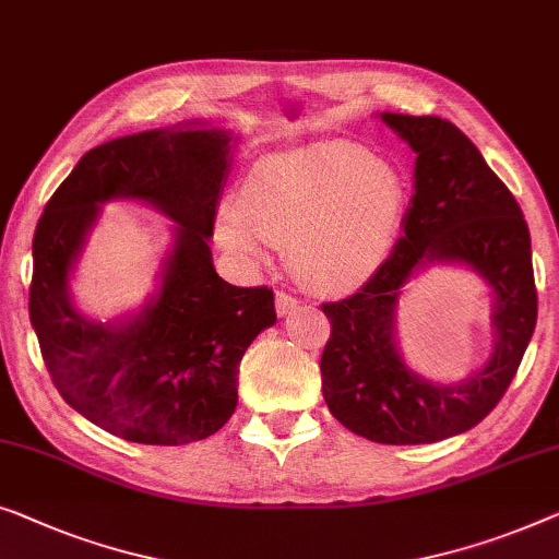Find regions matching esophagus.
<instances>
[{"mask_svg": "<svg viewBox=\"0 0 559 559\" xmlns=\"http://www.w3.org/2000/svg\"><path fill=\"white\" fill-rule=\"evenodd\" d=\"M274 302H277V312L280 314H289L297 307V297L285 293V289H280V293L274 295Z\"/></svg>", "mask_w": 559, "mask_h": 559, "instance_id": "esophagus-1", "label": "esophagus"}]
</instances>
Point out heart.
Here are the masks:
<instances>
[{
  "instance_id": "obj_1",
  "label": "heart",
  "mask_w": 559,
  "mask_h": 559,
  "mask_svg": "<svg viewBox=\"0 0 559 559\" xmlns=\"http://www.w3.org/2000/svg\"><path fill=\"white\" fill-rule=\"evenodd\" d=\"M406 189L401 174L358 143H314L257 160L237 204L216 212V241L237 260L262 264L272 241L289 245L295 270L318 289H347L391 252Z\"/></svg>"
}]
</instances>
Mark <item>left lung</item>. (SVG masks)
<instances>
[{
	"instance_id": "8db88e82",
	"label": "left lung",
	"mask_w": 559,
	"mask_h": 559,
	"mask_svg": "<svg viewBox=\"0 0 559 559\" xmlns=\"http://www.w3.org/2000/svg\"><path fill=\"white\" fill-rule=\"evenodd\" d=\"M416 151V193L403 237L358 293L325 302L322 395L340 424L376 443H436L464 433L495 411L520 368L537 322L530 229L504 181L449 120L383 112ZM459 261L496 289V353L461 384H428L394 350L400 289L420 265Z\"/></svg>"
}]
</instances>
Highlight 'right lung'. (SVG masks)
I'll use <instances>...</instances> for the list:
<instances>
[{
	"instance_id": "right-lung-1",
	"label": "right lung",
	"mask_w": 559,
	"mask_h": 559,
	"mask_svg": "<svg viewBox=\"0 0 559 559\" xmlns=\"http://www.w3.org/2000/svg\"><path fill=\"white\" fill-rule=\"evenodd\" d=\"M226 168L229 135L216 128L123 135L87 151L37 222L29 320L47 373L68 406L126 441L181 447L219 431L237 408L247 347L277 320L270 287H234L212 264ZM108 198H141L180 224L162 293L120 326L83 319L67 289Z\"/></svg>"
}]
</instances>
